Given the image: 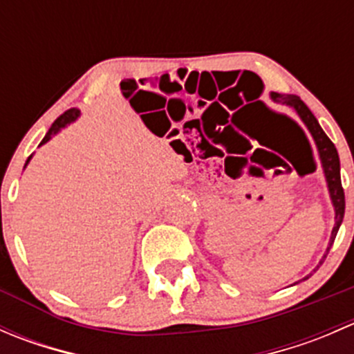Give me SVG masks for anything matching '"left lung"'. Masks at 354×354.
Listing matches in <instances>:
<instances>
[{"mask_svg": "<svg viewBox=\"0 0 354 354\" xmlns=\"http://www.w3.org/2000/svg\"><path fill=\"white\" fill-rule=\"evenodd\" d=\"M270 99L274 102H281V104H286L289 108H292L298 113L299 120L303 121V124L306 127V130L310 131L312 135L313 142L317 145V151H319L320 156V162H322V169L324 174H326V181H327V187H329V194H330V200H332V205H334V227H332V234H330V240H329V246H327L326 253H324L322 260L319 262L317 269L324 263L326 260L327 253H329L332 243L335 240V234H337L339 226H341L342 219H344V190H342V185H341V164H339V156L337 151H335L334 144L330 142V138L327 137L326 131L320 128L319 121L317 118L313 116L312 111L306 108L305 102L298 97V95H292V94H277V92H270ZM317 269H313L315 272ZM312 276V274H310ZM310 276L303 277L301 281L308 279Z\"/></svg>", "mask_w": 354, "mask_h": 354, "instance_id": "1", "label": "left lung"}]
</instances>
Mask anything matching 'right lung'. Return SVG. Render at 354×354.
<instances>
[{
  "label": "right lung",
  "mask_w": 354,
  "mask_h": 354,
  "mask_svg": "<svg viewBox=\"0 0 354 354\" xmlns=\"http://www.w3.org/2000/svg\"><path fill=\"white\" fill-rule=\"evenodd\" d=\"M78 116H80V111H78L77 108H71V109L65 111V113H63L62 116H59L58 120H56L55 123L51 124V128H49V131H48V133H46V137L42 138L41 145L46 144V142H48V140H51L53 135H56V133H58V131H62V128H65L66 124L73 123V121L77 120ZM30 157H32V156H30ZM30 157H28V159H27V162H25V166H27V164H28V160H30Z\"/></svg>",
  "instance_id": "right-lung-1"
}]
</instances>
